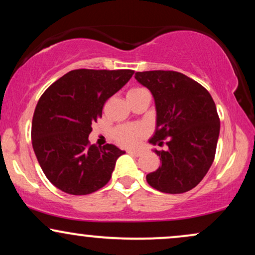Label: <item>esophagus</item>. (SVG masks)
Returning a JSON list of instances; mask_svg holds the SVG:
<instances>
[{"label":"esophagus","instance_id":"obj_1","mask_svg":"<svg viewBox=\"0 0 255 255\" xmlns=\"http://www.w3.org/2000/svg\"><path fill=\"white\" fill-rule=\"evenodd\" d=\"M127 152L129 154H133V156H135V157L141 156V151H139V150H129V151H127Z\"/></svg>","mask_w":255,"mask_h":255}]
</instances>
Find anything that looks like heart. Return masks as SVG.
Here are the masks:
<instances>
[{
	"mask_svg": "<svg viewBox=\"0 0 255 255\" xmlns=\"http://www.w3.org/2000/svg\"><path fill=\"white\" fill-rule=\"evenodd\" d=\"M145 91L142 87H134L128 92V96L134 95V93L141 92ZM146 129L144 126L141 125H122L118 126L116 128H114L113 130V137L116 142L126 147H131V146H135L142 137L145 136Z\"/></svg>",
	"mask_w": 255,
	"mask_h": 255,
	"instance_id": "1",
	"label": "heart"
}]
</instances>
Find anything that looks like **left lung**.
Here are the masks:
<instances>
[{"label": "left lung", "instance_id": "8db88e82", "mask_svg": "<svg viewBox=\"0 0 255 255\" xmlns=\"http://www.w3.org/2000/svg\"><path fill=\"white\" fill-rule=\"evenodd\" d=\"M135 79L151 91L157 111L156 131L151 144L166 151L154 152L162 165L146 175L157 191L180 194L203 180L215 159L219 136V118L211 95L182 73L136 72Z\"/></svg>", "mask_w": 255, "mask_h": 255}]
</instances>
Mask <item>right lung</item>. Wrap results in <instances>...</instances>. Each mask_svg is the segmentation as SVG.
<instances>
[{"instance_id": "1", "label": "right lung", "mask_w": 255, "mask_h": 255, "mask_svg": "<svg viewBox=\"0 0 255 255\" xmlns=\"http://www.w3.org/2000/svg\"><path fill=\"white\" fill-rule=\"evenodd\" d=\"M130 69L68 72L46 89L32 120V146L48 180L64 193L86 195L109 182L125 151L91 145L92 124L104 103L133 75Z\"/></svg>"}]
</instances>
